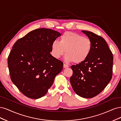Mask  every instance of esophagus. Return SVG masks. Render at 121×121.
<instances>
[{
  "label": "esophagus",
  "instance_id": "34e87169",
  "mask_svg": "<svg viewBox=\"0 0 121 121\" xmlns=\"http://www.w3.org/2000/svg\"><path fill=\"white\" fill-rule=\"evenodd\" d=\"M68 67H69V66H68V65H67V64H64H64H63V67H64V68H68Z\"/></svg>",
  "mask_w": 121,
  "mask_h": 121
}]
</instances>
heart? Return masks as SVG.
<instances>
[{
    "label": "heart",
    "instance_id": "b5f03b06",
    "mask_svg": "<svg viewBox=\"0 0 121 121\" xmlns=\"http://www.w3.org/2000/svg\"><path fill=\"white\" fill-rule=\"evenodd\" d=\"M92 49V43L90 39L84 38L75 33H64L59 39L52 42L51 50L52 55L59 58L66 52L65 61L75 63H80L86 60Z\"/></svg>",
    "mask_w": 121,
    "mask_h": 121
}]
</instances>
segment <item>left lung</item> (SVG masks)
Returning a JSON list of instances; mask_svg holds the SVG:
<instances>
[{"mask_svg": "<svg viewBox=\"0 0 121 121\" xmlns=\"http://www.w3.org/2000/svg\"><path fill=\"white\" fill-rule=\"evenodd\" d=\"M92 43L87 59L72 65L71 85L77 95L89 99L98 95L110 82L112 73L113 56L106 41L95 33L82 30Z\"/></svg>", "mask_w": 121, "mask_h": 121, "instance_id": "8db88e82", "label": "left lung"}]
</instances>
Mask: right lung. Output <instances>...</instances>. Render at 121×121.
Here are the masks:
<instances>
[{"instance_id":"obj_1","label":"right lung","mask_w":121,"mask_h":121,"mask_svg":"<svg viewBox=\"0 0 121 121\" xmlns=\"http://www.w3.org/2000/svg\"><path fill=\"white\" fill-rule=\"evenodd\" d=\"M61 35L53 30L38 29L13 46L7 61L10 78L25 96L33 99L44 96L63 69V62L50 54L52 42Z\"/></svg>"}]
</instances>
